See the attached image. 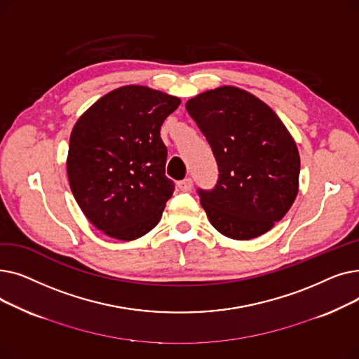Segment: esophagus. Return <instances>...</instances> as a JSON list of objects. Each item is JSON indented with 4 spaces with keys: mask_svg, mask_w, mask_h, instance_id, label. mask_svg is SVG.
<instances>
[{
    "mask_svg": "<svg viewBox=\"0 0 359 359\" xmlns=\"http://www.w3.org/2000/svg\"><path fill=\"white\" fill-rule=\"evenodd\" d=\"M177 187H179L180 191L187 192V191H191L192 187H194V182H192V179H191V177H184L183 180L177 182Z\"/></svg>",
    "mask_w": 359,
    "mask_h": 359,
    "instance_id": "1",
    "label": "esophagus"
}]
</instances>
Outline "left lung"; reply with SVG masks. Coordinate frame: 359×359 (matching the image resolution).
Wrapping results in <instances>:
<instances>
[{
    "label": "left lung",
    "instance_id": "1",
    "mask_svg": "<svg viewBox=\"0 0 359 359\" xmlns=\"http://www.w3.org/2000/svg\"><path fill=\"white\" fill-rule=\"evenodd\" d=\"M218 165L212 189L198 195L214 229L234 240L269 231L298 194L299 156L276 113L236 88L205 91L186 103Z\"/></svg>",
    "mask_w": 359,
    "mask_h": 359
}]
</instances>
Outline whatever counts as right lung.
Instances as JSON below:
<instances>
[{
    "mask_svg": "<svg viewBox=\"0 0 359 359\" xmlns=\"http://www.w3.org/2000/svg\"><path fill=\"white\" fill-rule=\"evenodd\" d=\"M180 99L142 86L113 90L75 123L67 170L72 195L97 230L135 240L158 224L175 182L160 137Z\"/></svg>",
    "mask_w": 359,
    "mask_h": 359,
    "instance_id": "obj_1",
    "label": "right lung"
}]
</instances>
